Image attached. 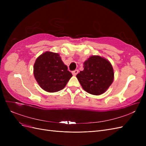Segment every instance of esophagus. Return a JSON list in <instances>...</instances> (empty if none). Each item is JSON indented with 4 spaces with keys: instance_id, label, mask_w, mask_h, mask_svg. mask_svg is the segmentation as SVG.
Wrapping results in <instances>:
<instances>
[{
    "instance_id": "obj_1",
    "label": "esophagus",
    "mask_w": 146,
    "mask_h": 146,
    "mask_svg": "<svg viewBox=\"0 0 146 146\" xmlns=\"http://www.w3.org/2000/svg\"><path fill=\"white\" fill-rule=\"evenodd\" d=\"M78 73V70H74V71L72 72V75H73V76H76Z\"/></svg>"
}]
</instances>
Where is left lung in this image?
Here are the masks:
<instances>
[{
  "mask_svg": "<svg viewBox=\"0 0 146 146\" xmlns=\"http://www.w3.org/2000/svg\"><path fill=\"white\" fill-rule=\"evenodd\" d=\"M83 68L76 77L83 89L91 94H104L114 80L113 66L104 57L91 56L83 63Z\"/></svg>",
  "mask_w": 146,
  "mask_h": 146,
  "instance_id": "8db88e82",
  "label": "left lung"
}]
</instances>
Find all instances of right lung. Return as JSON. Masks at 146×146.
<instances>
[{
	"instance_id": "add662e5",
	"label": "right lung",
	"mask_w": 146,
	"mask_h": 146,
	"mask_svg": "<svg viewBox=\"0 0 146 146\" xmlns=\"http://www.w3.org/2000/svg\"><path fill=\"white\" fill-rule=\"evenodd\" d=\"M33 74L39 86L48 92L63 90L72 76L58 53L50 51L43 53L36 58Z\"/></svg>"
}]
</instances>
